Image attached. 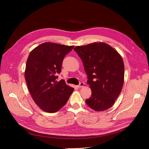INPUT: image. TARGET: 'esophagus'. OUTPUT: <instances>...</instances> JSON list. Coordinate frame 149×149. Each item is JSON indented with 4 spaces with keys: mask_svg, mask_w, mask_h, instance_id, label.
Wrapping results in <instances>:
<instances>
[{
    "mask_svg": "<svg viewBox=\"0 0 149 149\" xmlns=\"http://www.w3.org/2000/svg\"><path fill=\"white\" fill-rule=\"evenodd\" d=\"M84 86V83L83 82H81L78 86L79 88H82Z\"/></svg>",
    "mask_w": 149,
    "mask_h": 149,
    "instance_id": "obj_1",
    "label": "esophagus"
}]
</instances>
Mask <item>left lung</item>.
<instances>
[{"label":"left lung","instance_id":"left-lung-1","mask_svg":"<svg viewBox=\"0 0 149 149\" xmlns=\"http://www.w3.org/2000/svg\"><path fill=\"white\" fill-rule=\"evenodd\" d=\"M74 50L82 61L92 91L91 96L86 100L87 104L97 111L110 109L123 86L124 65L122 57L103 42L78 46Z\"/></svg>","mask_w":149,"mask_h":149}]
</instances>
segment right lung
Segmentation results:
<instances>
[{
	"label": "right lung",
	"instance_id": "obj_1",
	"mask_svg": "<svg viewBox=\"0 0 149 149\" xmlns=\"http://www.w3.org/2000/svg\"><path fill=\"white\" fill-rule=\"evenodd\" d=\"M74 47L45 42L29 55L25 72L28 88L35 102L46 112L60 110L74 91L63 79L56 81L63 58Z\"/></svg>",
	"mask_w": 149,
	"mask_h": 149
}]
</instances>
